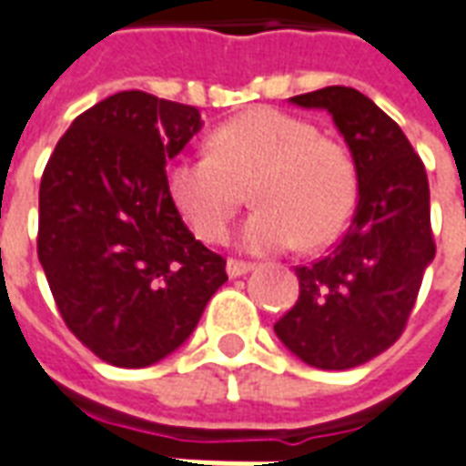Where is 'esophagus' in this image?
I'll list each match as a JSON object with an SVG mask.
<instances>
[{"mask_svg": "<svg viewBox=\"0 0 466 466\" xmlns=\"http://www.w3.org/2000/svg\"><path fill=\"white\" fill-rule=\"evenodd\" d=\"M254 268V264L251 261H242V259H229L227 261V274L232 279L237 277H244L247 271H251Z\"/></svg>", "mask_w": 466, "mask_h": 466, "instance_id": "obj_1", "label": "esophagus"}]
</instances>
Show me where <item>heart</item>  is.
I'll return each instance as SVG.
<instances>
[{
  "label": "heart",
  "instance_id": "obj_1",
  "mask_svg": "<svg viewBox=\"0 0 466 466\" xmlns=\"http://www.w3.org/2000/svg\"><path fill=\"white\" fill-rule=\"evenodd\" d=\"M249 182L257 209L242 242L251 251L323 247L356 209L358 172L348 147L320 136L311 120L267 106L217 126L209 153L182 155L167 170L172 202L207 244L224 242Z\"/></svg>",
  "mask_w": 466,
  "mask_h": 466
}]
</instances>
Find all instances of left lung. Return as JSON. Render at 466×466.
Instances as JSON below:
<instances>
[{
  "label": "left lung",
  "instance_id": "1",
  "mask_svg": "<svg viewBox=\"0 0 466 466\" xmlns=\"http://www.w3.org/2000/svg\"><path fill=\"white\" fill-rule=\"evenodd\" d=\"M323 108L346 137L358 205L336 247L296 267L299 299L274 323L294 356L320 370H348L380 356L408 326L435 257L425 165L395 120L346 86L291 98Z\"/></svg>",
  "mask_w": 466,
  "mask_h": 466
}]
</instances>
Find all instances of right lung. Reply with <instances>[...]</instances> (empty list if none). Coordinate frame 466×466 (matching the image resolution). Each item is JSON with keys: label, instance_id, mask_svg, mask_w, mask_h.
Listing matches in <instances>:
<instances>
[{"label": "right lung", "instance_id": "obj_1", "mask_svg": "<svg viewBox=\"0 0 466 466\" xmlns=\"http://www.w3.org/2000/svg\"><path fill=\"white\" fill-rule=\"evenodd\" d=\"M202 127L199 110L146 91L113 93L71 123L44 167L36 251L66 329L118 368L180 348L227 281L198 242L167 170Z\"/></svg>", "mask_w": 466, "mask_h": 466}]
</instances>
